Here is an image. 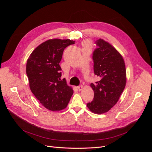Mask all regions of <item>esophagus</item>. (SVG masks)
Returning a JSON list of instances; mask_svg holds the SVG:
<instances>
[{
	"label": "esophagus",
	"mask_w": 152,
	"mask_h": 152,
	"mask_svg": "<svg viewBox=\"0 0 152 152\" xmlns=\"http://www.w3.org/2000/svg\"><path fill=\"white\" fill-rule=\"evenodd\" d=\"M77 88H78V89H79V91H82V89H84V87H83V86L80 85V86H79L77 87Z\"/></svg>",
	"instance_id": "esophagus-1"
}]
</instances>
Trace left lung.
<instances>
[{
  "mask_svg": "<svg viewBox=\"0 0 152 152\" xmlns=\"http://www.w3.org/2000/svg\"><path fill=\"white\" fill-rule=\"evenodd\" d=\"M93 52L94 74L99 81L91 84L94 99L87 104L92 112L102 114L115 104L125 88L126 70L122 55L108 42L99 39Z\"/></svg>",
  "mask_w": 152,
  "mask_h": 152,
  "instance_id": "left-lung-1",
  "label": "left lung"
}]
</instances>
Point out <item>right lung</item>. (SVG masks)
<instances>
[{
	"mask_svg": "<svg viewBox=\"0 0 152 152\" xmlns=\"http://www.w3.org/2000/svg\"><path fill=\"white\" fill-rule=\"evenodd\" d=\"M70 39H49L31 53L26 63V75L32 93L45 108L51 111L65 108L73 93L65 79L61 80L63 50L75 44Z\"/></svg>",
	"mask_w": 152,
	"mask_h": 152,
	"instance_id": "right-lung-1",
	"label": "right lung"
}]
</instances>
